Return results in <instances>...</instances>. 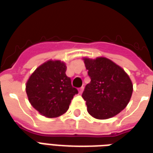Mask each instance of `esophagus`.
<instances>
[{"mask_svg":"<svg viewBox=\"0 0 153 153\" xmlns=\"http://www.w3.org/2000/svg\"><path fill=\"white\" fill-rule=\"evenodd\" d=\"M83 91H84V87H83V86H82L81 88H79V93H80V94H82V92H83Z\"/></svg>","mask_w":153,"mask_h":153,"instance_id":"1","label":"esophagus"}]
</instances>
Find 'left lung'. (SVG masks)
<instances>
[{"label": "left lung", "mask_w": 153, "mask_h": 153, "mask_svg": "<svg viewBox=\"0 0 153 153\" xmlns=\"http://www.w3.org/2000/svg\"><path fill=\"white\" fill-rule=\"evenodd\" d=\"M91 82L82 93L87 111L98 120L121 112L130 100L133 84L123 68L105 57L84 58Z\"/></svg>", "instance_id": "obj_1"}]
</instances>
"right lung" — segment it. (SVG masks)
Returning a JSON list of instances; mask_svg holds the SVG:
<instances>
[{
  "label": "right lung",
  "mask_w": 153,
  "mask_h": 153,
  "mask_svg": "<svg viewBox=\"0 0 153 153\" xmlns=\"http://www.w3.org/2000/svg\"><path fill=\"white\" fill-rule=\"evenodd\" d=\"M61 61H48L39 66L28 80L26 93L30 104L41 114L56 118L67 112L78 91L66 75Z\"/></svg>",
  "instance_id": "right-lung-1"
}]
</instances>
